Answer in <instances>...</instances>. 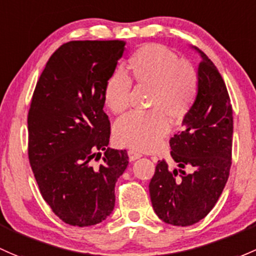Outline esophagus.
Returning <instances> with one entry per match:
<instances>
[{
	"label": "esophagus",
	"instance_id": "1",
	"mask_svg": "<svg viewBox=\"0 0 256 256\" xmlns=\"http://www.w3.org/2000/svg\"><path fill=\"white\" fill-rule=\"evenodd\" d=\"M128 158H130L131 162H134V160H138V158H141V157H142L141 153H140V152H136V150H128Z\"/></svg>",
	"mask_w": 256,
	"mask_h": 256
}]
</instances>
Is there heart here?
<instances>
[{
	"instance_id": "heart-1",
	"label": "heart",
	"mask_w": 256,
	"mask_h": 256,
	"mask_svg": "<svg viewBox=\"0 0 256 256\" xmlns=\"http://www.w3.org/2000/svg\"><path fill=\"white\" fill-rule=\"evenodd\" d=\"M130 77L115 71L106 80L104 104L114 114L128 106L131 80L150 88L147 112H131L114 126L118 144L136 150H156L170 128L169 119H184L195 104L198 76L190 62L179 60L176 52L158 44H147L128 58Z\"/></svg>"
}]
</instances>
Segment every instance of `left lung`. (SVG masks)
I'll return each mask as SVG.
<instances>
[{
	"label": "left lung",
	"mask_w": 256,
	"mask_h": 256,
	"mask_svg": "<svg viewBox=\"0 0 256 256\" xmlns=\"http://www.w3.org/2000/svg\"><path fill=\"white\" fill-rule=\"evenodd\" d=\"M194 49L201 56L198 93L182 131L169 141L170 156L180 169L170 170L166 160H158L148 186L157 216L179 227L208 214L224 189L232 164L233 110L227 87L206 54ZM185 166L193 169L192 174L184 170Z\"/></svg>",
	"instance_id": "left-lung-1"
}]
</instances>
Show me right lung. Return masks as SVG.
<instances>
[{
	"mask_svg": "<svg viewBox=\"0 0 256 256\" xmlns=\"http://www.w3.org/2000/svg\"><path fill=\"white\" fill-rule=\"evenodd\" d=\"M125 50L121 40L61 45L38 80L28 112V156L40 194L64 223H100L115 206L125 150L108 147L103 90ZM100 150H104L101 157ZM102 158L96 166L93 160Z\"/></svg>",
	"mask_w": 256,
	"mask_h": 256,
	"instance_id": "obj_1",
	"label": "right lung"
}]
</instances>
